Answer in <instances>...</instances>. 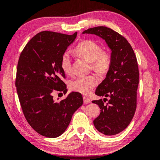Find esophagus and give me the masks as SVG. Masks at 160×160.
Wrapping results in <instances>:
<instances>
[{
    "mask_svg": "<svg viewBox=\"0 0 160 160\" xmlns=\"http://www.w3.org/2000/svg\"><path fill=\"white\" fill-rule=\"evenodd\" d=\"M83 100H84V103H85V104H90V103L91 102V100L87 97H84Z\"/></svg>",
    "mask_w": 160,
    "mask_h": 160,
    "instance_id": "obj_1",
    "label": "esophagus"
}]
</instances>
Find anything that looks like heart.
<instances>
[{
	"label": "heart",
	"instance_id": "1",
	"mask_svg": "<svg viewBox=\"0 0 160 160\" xmlns=\"http://www.w3.org/2000/svg\"><path fill=\"white\" fill-rule=\"evenodd\" d=\"M75 53L81 58L91 63L94 71L105 74L109 71L112 64L113 56L109 50H102L97 42L85 40L79 43L75 48ZM61 67L67 75L72 72L71 57L68 52L63 53L61 58ZM98 84V79L94 75L78 78L70 84L72 90L82 94H89Z\"/></svg>",
	"mask_w": 160,
	"mask_h": 160
}]
</instances>
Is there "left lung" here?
<instances>
[{
  "label": "left lung",
  "instance_id": "obj_1",
  "mask_svg": "<svg viewBox=\"0 0 160 160\" xmlns=\"http://www.w3.org/2000/svg\"><path fill=\"white\" fill-rule=\"evenodd\" d=\"M82 33L102 37L112 50V66L95 92L97 95L109 99L93 100L92 103L99 105L101 109L93 123L97 131L104 135L118 134L129 125L136 110L139 83L136 56L126 38L107 27H95Z\"/></svg>",
  "mask_w": 160,
  "mask_h": 160
}]
</instances>
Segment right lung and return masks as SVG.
I'll list each match as a JSON object with an SVG mask.
<instances>
[{"label":"right lung","mask_w":160,"mask_h":160,"mask_svg":"<svg viewBox=\"0 0 160 160\" xmlns=\"http://www.w3.org/2000/svg\"><path fill=\"white\" fill-rule=\"evenodd\" d=\"M77 36L43 31L29 40L19 58L15 86L22 110L35 131L47 138L63 133L72 114L83 104L82 94L72 92L56 102L53 94L68 89L61 58Z\"/></svg>","instance_id":"1"}]
</instances>
